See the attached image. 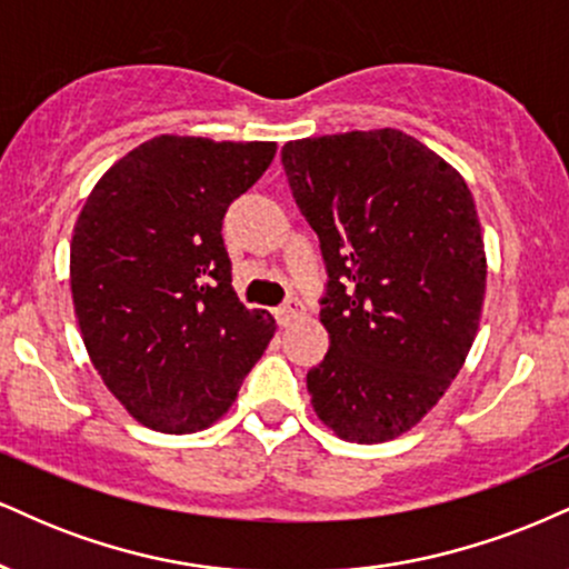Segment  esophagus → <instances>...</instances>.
Listing matches in <instances>:
<instances>
[{
	"instance_id": "34e87169",
	"label": "esophagus",
	"mask_w": 569,
	"mask_h": 569,
	"mask_svg": "<svg viewBox=\"0 0 569 569\" xmlns=\"http://www.w3.org/2000/svg\"><path fill=\"white\" fill-rule=\"evenodd\" d=\"M303 311H306L303 300H298V298H290V300H287L284 306H279V309L273 311V317H277V322L282 325V327H290L292 322H296V319L303 317Z\"/></svg>"
}]
</instances>
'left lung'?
Listing matches in <instances>:
<instances>
[{"label": "left lung", "mask_w": 569, "mask_h": 569, "mask_svg": "<svg viewBox=\"0 0 569 569\" xmlns=\"http://www.w3.org/2000/svg\"><path fill=\"white\" fill-rule=\"evenodd\" d=\"M282 164L317 231L330 351L311 405L338 437L372 445L410 431L466 362L487 260L466 180L405 132L290 140Z\"/></svg>", "instance_id": "1"}]
</instances>
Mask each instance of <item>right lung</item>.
I'll return each instance as SVG.
<instances>
[{"label": "right lung", "instance_id": "right-lung-1", "mask_svg": "<svg viewBox=\"0 0 569 569\" xmlns=\"http://www.w3.org/2000/svg\"><path fill=\"white\" fill-rule=\"evenodd\" d=\"M277 143L159 136L98 180L71 239V296L109 391L153 431L186 433L229 410L273 338L247 309L223 244L229 204Z\"/></svg>", "mask_w": 569, "mask_h": 569}]
</instances>
